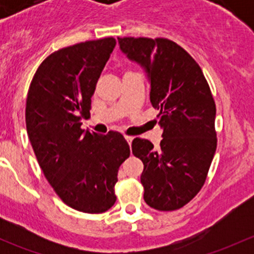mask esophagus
Masks as SVG:
<instances>
[{"mask_svg":"<svg viewBox=\"0 0 254 254\" xmlns=\"http://www.w3.org/2000/svg\"><path fill=\"white\" fill-rule=\"evenodd\" d=\"M125 140H127V143H129V145H131L132 140H134V136H125Z\"/></svg>","mask_w":254,"mask_h":254,"instance_id":"obj_1","label":"esophagus"}]
</instances>
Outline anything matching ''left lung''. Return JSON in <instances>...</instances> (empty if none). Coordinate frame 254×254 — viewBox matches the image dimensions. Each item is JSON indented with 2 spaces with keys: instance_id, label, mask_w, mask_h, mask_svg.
Instances as JSON below:
<instances>
[{
  "instance_id": "left-lung-1",
  "label": "left lung",
  "mask_w": 254,
  "mask_h": 254,
  "mask_svg": "<svg viewBox=\"0 0 254 254\" xmlns=\"http://www.w3.org/2000/svg\"><path fill=\"white\" fill-rule=\"evenodd\" d=\"M119 48L146 72L150 102L163 130L160 148L134 139L143 162V200L161 211L184 206L203 187L216 151V107L200 66L175 42L163 38H118Z\"/></svg>"
}]
</instances>
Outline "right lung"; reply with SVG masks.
<instances>
[{"mask_svg": "<svg viewBox=\"0 0 254 254\" xmlns=\"http://www.w3.org/2000/svg\"><path fill=\"white\" fill-rule=\"evenodd\" d=\"M114 47V38H104L49 55L32 79L25 106L28 136L45 178L66 205L87 214L114 205L118 170L130 155L120 132L81 129Z\"/></svg>", "mask_w": 254, "mask_h": 254, "instance_id": "right-lung-1", "label": "right lung"}]
</instances>
